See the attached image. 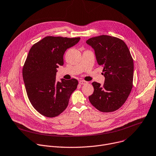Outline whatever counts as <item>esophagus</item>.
I'll return each mask as SVG.
<instances>
[{
	"instance_id": "obj_1",
	"label": "esophagus",
	"mask_w": 156,
	"mask_h": 156,
	"mask_svg": "<svg viewBox=\"0 0 156 156\" xmlns=\"http://www.w3.org/2000/svg\"><path fill=\"white\" fill-rule=\"evenodd\" d=\"M79 84H82V85H83V84H88V82L86 81H84V80H80V81H79Z\"/></svg>"
}]
</instances>
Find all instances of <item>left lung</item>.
Here are the masks:
<instances>
[{
	"mask_svg": "<svg viewBox=\"0 0 156 156\" xmlns=\"http://www.w3.org/2000/svg\"><path fill=\"white\" fill-rule=\"evenodd\" d=\"M86 42L94 49L105 77L103 86L92 83L94 92L89 100L101 112L115 111L125 103L133 88L134 63L129 50L122 40L109 35L92 37Z\"/></svg>",
	"mask_w": 156,
	"mask_h": 156,
	"instance_id": "1",
	"label": "left lung"
}]
</instances>
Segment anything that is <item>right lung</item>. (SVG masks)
<instances>
[{
  "label": "right lung",
  "mask_w": 156,
  "mask_h": 156,
  "mask_svg": "<svg viewBox=\"0 0 156 156\" xmlns=\"http://www.w3.org/2000/svg\"><path fill=\"white\" fill-rule=\"evenodd\" d=\"M80 40L48 36L30 48L23 67V79L29 101L41 115L53 118L68 106L78 81L75 78L57 81L56 68L63 65L65 51Z\"/></svg>",
  "instance_id": "add662e5"
}]
</instances>
